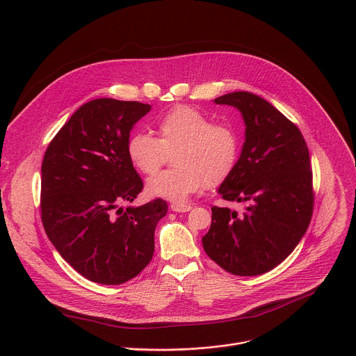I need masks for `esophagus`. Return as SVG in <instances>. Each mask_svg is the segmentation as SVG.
Returning a JSON list of instances; mask_svg holds the SVG:
<instances>
[{
	"label": "esophagus",
	"mask_w": 356,
	"mask_h": 356,
	"mask_svg": "<svg viewBox=\"0 0 356 356\" xmlns=\"http://www.w3.org/2000/svg\"><path fill=\"white\" fill-rule=\"evenodd\" d=\"M170 209H172V211H176V213H187L191 210V206L184 204V202H173Z\"/></svg>",
	"instance_id": "esophagus-1"
}]
</instances>
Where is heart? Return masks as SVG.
<instances>
[{
    "instance_id": "b5f03b06",
    "label": "heart",
    "mask_w": 356,
    "mask_h": 356,
    "mask_svg": "<svg viewBox=\"0 0 356 356\" xmlns=\"http://www.w3.org/2000/svg\"><path fill=\"white\" fill-rule=\"evenodd\" d=\"M158 138L145 132L132 134L127 142V155L132 166L145 176L155 175L172 152L170 170L146 183L154 197L183 201L206 184H221L234 170L239 155L236 131L193 107L177 106L163 114L155 125Z\"/></svg>"
}]
</instances>
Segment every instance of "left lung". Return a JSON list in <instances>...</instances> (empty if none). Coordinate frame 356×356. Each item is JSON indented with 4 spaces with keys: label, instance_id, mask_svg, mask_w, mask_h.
<instances>
[{
    "label": "left lung",
    "instance_id": "8db88e82",
    "mask_svg": "<svg viewBox=\"0 0 356 356\" xmlns=\"http://www.w3.org/2000/svg\"><path fill=\"white\" fill-rule=\"evenodd\" d=\"M241 111L245 142L218 193L243 213L211 207L202 236L207 255L236 276H257L282 264L306 234L314 207L313 173L300 129L269 101L248 91L214 99Z\"/></svg>",
    "mask_w": 356,
    "mask_h": 356
}]
</instances>
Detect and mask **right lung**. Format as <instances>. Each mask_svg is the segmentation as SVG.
I'll return each instance as SVG.
<instances>
[{"label":"right lung","mask_w":356,"mask_h":356,"mask_svg":"<svg viewBox=\"0 0 356 356\" xmlns=\"http://www.w3.org/2000/svg\"><path fill=\"white\" fill-rule=\"evenodd\" d=\"M150 111L138 101L97 98L81 106L49 143L40 180V214L47 238L81 276L121 284L138 276L155 250V228L168 202H132L143 183L127 142Z\"/></svg>","instance_id":"obj_1"}]
</instances>
